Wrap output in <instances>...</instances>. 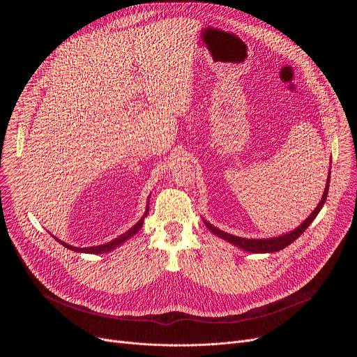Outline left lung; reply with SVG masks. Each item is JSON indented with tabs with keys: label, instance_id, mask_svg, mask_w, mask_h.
<instances>
[{
	"label": "left lung",
	"instance_id": "8db88e82",
	"mask_svg": "<svg viewBox=\"0 0 357 357\" xmlns=\"http://www.w3.org/2000/svg\"><path fill=\"white\" fill-rule=\"evenodd\" d=\"M329 179H331V171H329V176H328V182H326V186H325V190H324V195H322V199L321 202L318 203L317 209L308 216V219L305 220L301 226H298L296 229H294L292 231L284 234V236H278V237H271V238H244V237H237V236H233V234H229L223 230H219L218 227H215L213 225H211L209 222L205 220V225L206 227L215 233L218 237L248 251V252H274V251H280L282 248H285L287 245H289L291 243H294L305 230H307V227L312 223V220L318 216V213L321 212L324 203L326 200V196H328V190H329Z\"/></svg>",
	"mask_w": 357,
	"mask_h": 357
}]
</instances>
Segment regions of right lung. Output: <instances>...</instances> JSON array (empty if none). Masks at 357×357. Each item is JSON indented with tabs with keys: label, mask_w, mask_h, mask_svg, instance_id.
<instances>
[{
	"label": "right lung",
	"mask_w": 357,
	"mask_h": 357,
	"mask_svg": "<svg viewBox=\"0 0 357 357\" xmlns=\"http://www.w3.org/2000/svg\"><path fill=\"white\" fill-rule=\"evenodd\" d=\"M149 199V197H148ZM146 213H148V205H146V211H145V215L139 219V222H137V225H134L130 230H127L126 233H123L121 236H119V237H116L114 240H112V241H109V243H106V244H100V245H93V247H83V248H80V247H73V245H69V244H66V243H63V241H61L59 238H56L62 245H65L66 248H69V250H72V251H76V252H89V254H101V252H109V251H112V250H114V248H117L119 245H121L126 240H128L130 237H132L141 227H142V225H144V218L146 216Z\"/></svg>",
	"instance_id": "1"
}]
</instances>
